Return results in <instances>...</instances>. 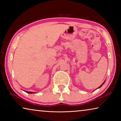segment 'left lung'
I'll return each instance as SVG.
<instances>
[{
  "label": "left lung",
  "instance_id": "1",
  "mask_svg": "<svg viewBox=\"0 0 121 121\" xmlns=\"http://www.w3.org/2000/svg\"><path fill=\"white\" fill-rule=\"evenodd\" d=\"M105 81H104V82L103 83H102V84H101V85H100V86H99V87H98V88H97V89H99V88H100V87H101L102 86V85H103V84H104V83H105Z\"/></svg>",
  "mask_w": 121,
  "mask_h": 121
}]
</instances>
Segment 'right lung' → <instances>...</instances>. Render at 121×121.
<instances>
[{
  "label": "right lung",
  "instance_id": "obj_1",
  "mask_svg": "<svg viewBox=\"0 0 121 121\" xmlns=\"http://www.w3.org/2000/svg\"><path fill=\"white\" fill-rule=\"evenodd\" d=\"M28 93H30V94H32V93H35V92H29V91H24Z\"/></svg>",
  "mask_w": 121,
  "mask_h": 121
}]
</instances>
